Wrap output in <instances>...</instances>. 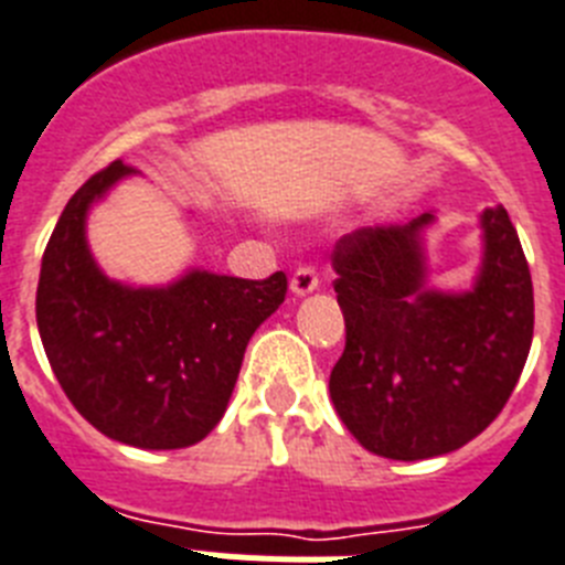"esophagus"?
<instances>
[{
	"mask_svg": "<svg viewBox=\"0 0 565 565\" xmlns=\"http://www.w3.org/2000/svg\"><path fill=\"white\" fill-rule=\"evenodd\" d=\"M290 290L296 296H307V292L319 290V273L312 267H298L290 278Z\"/></svg>",
	"mask_w": 565,
	"mask_h": 565,
	"instance_id": "1",
	"label": "esophagus"
}]
</instances>
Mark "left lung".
I'll list each match as a JSON object with an SVG mask.
<instances>
[{"label":"left lung","instance_id":"obj_1","mask_svg":"<svg viewBox=\"0 0 565 565\" xmlns=\"http://www.w3.org/2000/svg\"><path fill=\"white\" fill-rule=\"evenodd\" d=\"M428 224L430 212L405 226H364L330 258L348 330L330 396L367 451L402 462L480 436L509 402L534 335L532 273L509 212H482L486 253L468 292L428 287Z\"/></svg>","mask_w":565,"mask_h":565}]
</instances>
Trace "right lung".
Returning <instances> with one entry per match:
<instances>
[{"mask_svg":"<svg viewBox=\"0 0 565 565\" xmlns=\"http://www.w3.org/2000/svg\"><path fill=\"white\" fill-rule=\"evenodd\" d=\"M131 166L114 160L74 192L42 255L36 327L56 382L99 434L172 451L201 443L226 411L244 350L284 296L264 281L192 269L169 287H126L103 275L85 215Z\"/></svg>","mask_w":565,"mask_h":565,"instance_id":"obj_1","label":"right lung"}]
</instances>
